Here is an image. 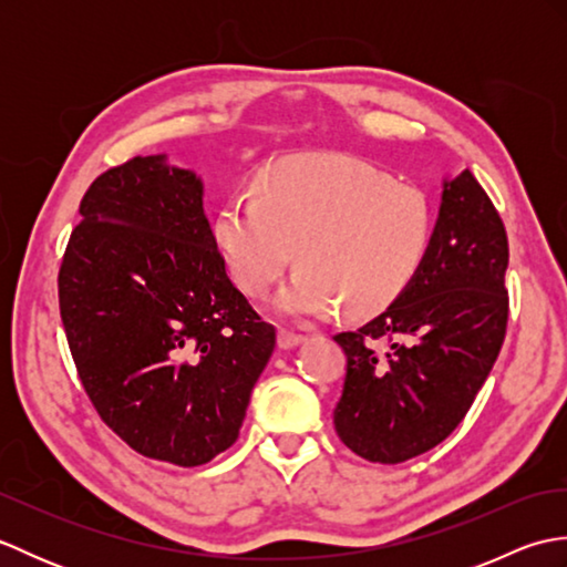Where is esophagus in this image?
I'll return each instance as SVG.
<instances>
[{"mask_svg": "<svg viewBox=\"0 0 567 567\" xmlns=\"http://www.w3.org/2000/svg\"><path fill=\"white\" fill-rule=\"evenodd\" d=\"M307 339V336L302 333H295V331H287V329H280V333H277V346L285 348V351H290V348L299 346Z\"/></svg>", "mask_w": 567, "mask_h": 567, "instance_id": "esophagus-1", "label": "esophagus"}]
</instances>
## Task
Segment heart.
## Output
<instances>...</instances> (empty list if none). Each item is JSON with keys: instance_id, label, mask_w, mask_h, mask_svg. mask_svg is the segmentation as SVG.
Returning <instances> with one entry per match:
<instances>
[{"instance_id": "1", "label": "heart", "mask_w": 567, "mask_h": 567, "mask_svg": "<svg viewBox=\"0 0 567 567\" xmlns=\"http://www.w3.org/2000/svg\"><path fill=\"white\" fill-rule=\"evenodd\" d=\"M436 207L426 189L341 153H299L262 167L250 192L228 197L214 240L234 282L268 292L302 262L272 307L309 321L346 305L353 317L388 309L424 265Z\"/></svg>"}]
</instances>
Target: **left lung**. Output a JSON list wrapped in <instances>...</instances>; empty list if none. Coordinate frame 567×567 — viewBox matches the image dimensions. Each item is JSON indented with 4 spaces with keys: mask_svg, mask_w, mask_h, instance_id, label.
Returning a JSON list of instances; mask_svg holds the SVG:
<instances>
[{
    "mask_svg": "<svg viewBox=\"0 0 567 567\" xmlns=\"http://www.w3.org/2000/svg\"><path fill=\"white\" fill-rule=\"evenodd\" d=\"M507 231L475 175L443 183L429 256L402 297L358 331L333 409L339 439L370 463H404L467 414L507 333Z\"/></svg>",
    "mask_w": 567,
    "mask_h": 567,
    "instance_id": "left-lung-1",
    "label": "left lung"
}]
</instances>
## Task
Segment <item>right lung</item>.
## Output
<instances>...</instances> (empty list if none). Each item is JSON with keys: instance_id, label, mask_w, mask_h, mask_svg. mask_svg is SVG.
<instances>
[{"instance_id": "add662e5", "label": "right lung", "mask_w": 567, "mask_h": 567, "mask_svg": "<svg viewBox=\"0 0 567 567\" xmlns=\"http://www.w3.org/2000/svg\"><path fill=\"white\" fill-rule=\"evenodd\" d=\"M202 179L131 158L80 202L58 272L60 319L102 421L136 453L195 467L238 439L275 327L226 275Z\"/></svg>"}]
</instances>
